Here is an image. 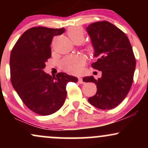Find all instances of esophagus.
Segmentation results:
<instances>
[{"label":"esophagus","mask_w":148,"mask_h":148,"mask_svg":"<svg viewBox=\"0 0 148 148\" xmlns=\"http://www.w3.org/2000/svg\"><path fill=\"white\" fill-rule=\"evenodd\" d=\"M78 82H79L80 84H84V81H83L82 78H81V77L78 78Z\"/></svg>","instance_id":"obj_1"}]
</instances>
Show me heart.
<instances>
[{"mask_svg":"<svg viewBox=\"0 0 148 148\" xmlns=\"http://www.w3.org/2000/svg\"><path fill=\"white\" fill-rule=\"evenodd\" d=\"M67 35L73 42H81L84 40V33L82 28L79 26H74L69 28L67 32ZM89 51H92L93 47L92 46L88 47ZM85 64V60L83 57L76 55L67 56L60 62V67L62 70L71 74H79L81 72Z\"/></svg>","mask_w":148,"mask_h":148,"instance_id":"b5f03b06","label":"heart"}]
</instances>
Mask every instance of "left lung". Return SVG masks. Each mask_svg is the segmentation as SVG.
<instances>
[{"label": "left lung", "mask_w": 148, "mask_h": 148, "mask_svg": "<svg viewBox=\"0 0 148 148\" xmlns=\"http://www.w3.org/2000/svg\"><path fill=\"white\" fill-rule=\"evenodd\" d=\"M87 31L96 57L92 67L102 72L100 79L91 76L83 79L97 88L88 101L99 109H112L126 97L133 83L136 58L132 45L126 34L107 21L91 23Z\"/></svg>", "instance_id": "obj_1"}]
</instances>
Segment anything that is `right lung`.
I'll list each match as a JSON object with an SVG mask.
<instances>
[{
    "label": "right lung",
    "instance_id": "1",
    "mask_svg": "<svg viewBox=\"0 0 148 148\" xmlns=\"http://www.w3.org/2000/svg\"><path fill=\"white\" fill-rule=\"evenodd\" d=\"M64 28L33 27L19 37L10 54V80L24 104L40 115L56 113L67 97L66 86L77 78L63 72L51 76L43 71L51 56L52 40Z\"/></svg>",
    "mask_w": 148,
    "mask_h": 148
}]
</instances>
